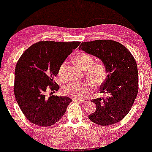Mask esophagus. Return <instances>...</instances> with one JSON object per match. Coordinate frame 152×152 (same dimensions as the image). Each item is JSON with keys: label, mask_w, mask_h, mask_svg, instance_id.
I'll list each match as a JSON object with an SVG mask.
<instances>
[{"label": "esophagus", "mask_w": 152, "mask_h": 152, "mask_svg": "<svg viewBox=\"0 0 152 152\" xmlns=\"http://www.w3.org/2000/svg\"><path fill=\"white\" fill-rule=\"evenodd\" d=\"M72 99H73V101L78 102H80V103H83V102H87L86 99H78V98H73Z\"/></svg>", "instance_id": "esophagus-1"}]
</instances>
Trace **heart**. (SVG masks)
<instances>
[{
    "label": "heart",
    "instance_id": "b5f03b06",
    "mask_svg": "<svg viewBox=\"0 0 152 152\" xmlns=\"http://www.w3.org/2000/svg\"><path fill=\"white\" fill-rule=\"evenodd\" d=\"M75 64L83 71L90 84L94 87H98L104 83L107 77L106 67L102 63H95L94 57L85 53L78 54L74 58ZM66 63L64 62L60 66L58 75L64 79ZM89 83L86 81H74L63 87V93L75 98H83L89 91Z\"/></svg>",
    "mask_w": 152,
    "mask_h": 152
}]
</instances>
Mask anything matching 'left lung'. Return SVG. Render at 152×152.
Segmentation results:
<instances>
[{
  "mask_svg": "<svg viewBox=\"0 0 152 152\" xmlns=\"http://www.w3.org/2000/svg\"><path fill=\"white\" fill-rule=\"evenodd\" d=\"M79 50L92 54L106 67L107 77L99 89L106 98L91 99L96 110L89 118L101 126L115 124L127 115L138 93L137 66L132 54L123 44L114 40L98 39L82 42Z\"/></svg>",
  "mask_w": 152,
  "mask_h": 152,
  "instance_id": "obj_1",
  "label": "left lung"
}]
</instances>
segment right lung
<instances>
[{"label":"right lung","mask_w":152,"mask_h":152,"mask_svg":"<svg viewBox=\"0 0 152 152\" xmlns=\"http://www.w3.org/2000/svg\"><path fill=\"white\" fill-rule=\"evenodd\" d=\"M80 43L39 42L19 58L15 70V96L22 113L34 125L45 127L54 125L72 102L69 97L52 95L59 89L54 78L61 64ZM48 91H53L50 97L46 96Z\"/></svg>","instance_id":"add662e5"}]
</instances>
